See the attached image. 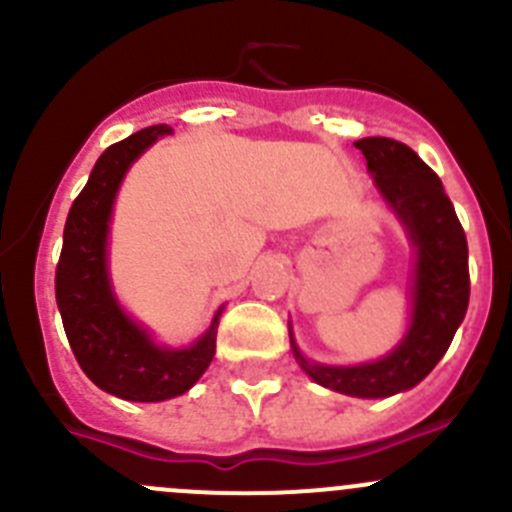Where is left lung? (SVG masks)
Masks as SVG:
<instances>
[{
  "instance_id": "left-lung-1",
  "label": "left lung",
  "mask_w": 512,
  "mask_h": 512,
  "mask_svg": "<svg viewBox=\"0 0 512 512\" xmlns=\"http://www.w3.org/2000/svg\"><path fill=\"white\" fill-rule=\"evenodd\" d=\"M354 146L364 153L376 190L414 247L409 329L389 354L356 366L309 361L299 352L292 329L289 344L304 374L324 389L356 399H386L414 389L451 347L471 297L468 242L438 175L406 143L374 136Z\"/></svg>"
}]
</instances>
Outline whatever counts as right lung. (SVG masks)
<instances>
[{
    "instance_id": "add662e5",
    "label": "right lung",
    "mask_w": 512,
    "mask_h": 512,
    "mask_svg": "<svg viewBox=\"0 0 512 512\" xmlns=\"http://www.w3.org/2000/svg\"><path fill=\"white\" fill-rule=\"evenodd\" d=\"M170 133L168 126L143 128L101 153L71 205L56 265V304L84 374L106 394L143 404L185 394L205 374L223 314L220 307L190 347H160L146 327L123 312L108 275V225L118 188L138 156Z\"/></svg>"
}]
</instances>
